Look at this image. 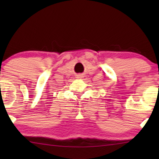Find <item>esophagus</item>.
<instances>
[{
  "label": "esophagus",
  "mask_w": 159,
  "mask_h": 159,
  "mask_svg": "<svg viewBox=\"0 0 159 159\" xmlns=\"http://www.w3.org/2000/svg\"><path fill=\"white\" fill-rule=\"evenodd\" d=\"M76 77L78 78V79H81V78L84 77L83 74H78V75H76Z\"/></svg>",
  "instance_id": "obj_1"
}]
</instances>
